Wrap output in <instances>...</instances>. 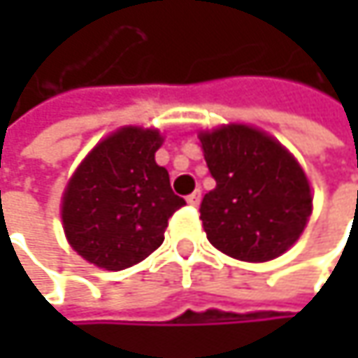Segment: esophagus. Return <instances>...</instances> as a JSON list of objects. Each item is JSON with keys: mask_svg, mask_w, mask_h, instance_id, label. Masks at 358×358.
<instances>
[{"mask_svg": "<svg viewBox=\"0 0 358 358\" xmlns=\"http://www.w3.org/2000/svg\"><path fill=\"white\" fill-rule=\"evenodd\" d=\"M186 201H188V205L196 207V205L201 203V190H194V192H190V194L186 196Z\"/></svg>", "mask_w": 358, "mask_h": 358, "instance_id": "obj_1", "label": "esophagus"}]
</instances>
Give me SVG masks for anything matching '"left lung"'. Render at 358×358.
<instances>
[{
    "mask_svg": "<svg viewBox=\"0 0 358 358\" xmlns=\"http://www.w3.org/2000/svg\"><path fill=\"white\" fill-rule=\"evenodd\" d=\"M215 188L201 201L209 243L241 261H269L288 250L311 215L309 180L271 136L232 124L201 134Z\"/></svg>",
    "mask_w": 358,
    "mask_h": 358,
    "instance_id": "8db88e82",
    "label": "left lung"
}]
</instances>
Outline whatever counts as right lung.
I'll return each mask as SVG.
<instances>
[{
    "label": "right lung",
    "mask_w": 358,
    "mask_h": 358,
    "mask_svg": "<svg viewBox=\"0 0 358 358\" xmlns=\"http://www.w3.org/2000/svg\"><path fill=\"white\" fill-rule=\"evenodd\" d=\"M157 130L122 128L99 143L72 176L62 203L68 243L109 271L126 269L164 243L168 220L186 201L155 164Z\"/></svg>",
    "instance_id": "1"
}]
</instances>
